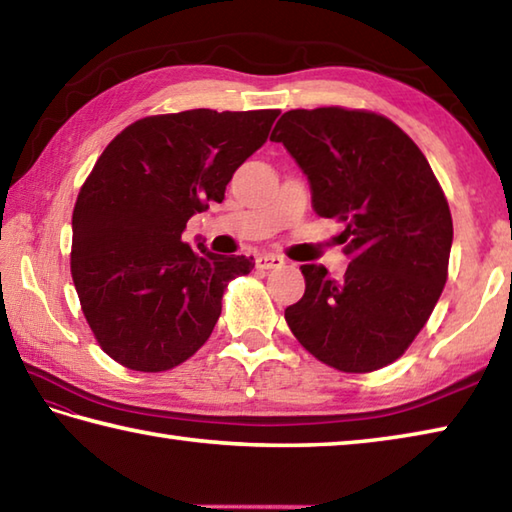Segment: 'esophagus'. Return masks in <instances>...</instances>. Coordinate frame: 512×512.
I'll return each mask as SVG.
<instances>
[{
	"mask_svg": "<svg viewBox=\"0 0 512 512\" xmlns=\"http://www.w3.org/2000/svg\"><path fill=\"white\" fill-rule=\"evenodd\" d=\"M286 262H284V257H279V255H259L257 259H255V266L259 268V270H273V268H282Z\"/></svg>",
	"mask_w": 512,
	"mask_h": 512,
	"instance_id": "34e87169",
	"label": "esophagus"
}]
</instances>
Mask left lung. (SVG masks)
Returning <instances> with one entry per match:
<instances>
[{
	"label": "left lung",
	"instance_id": "obj_1",
	"mask_svg": "<svg viewBox=\"0 0 512 512\" xmlns=\"http://www.w3.org/2000/svg\"><path fill=\"white\" fill-rule=\"evenodd\" d=\"M273 142L304 170L319 217L346 228L342 282L302 266L306 293L286 324L310 355L342 373L393 364L428 322L448 279L453 217L419 146L362 108L288 110Z\"/></svg>",
	"mask_w": 512,
	"mask_h": 512
}]
</instances>
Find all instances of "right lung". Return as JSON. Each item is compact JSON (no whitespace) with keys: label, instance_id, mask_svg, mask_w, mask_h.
Returning <instances> with one entry per match:
<instances>
[{"label":"right lung","instance_id":"obj_1","mask_svg":"<svg viewBox=\"0 0 512 512\" xmlns=\"http://www.w3.org/2000/svg\"><path fill=\"white\" fill-rule=\"evenodd\" d=\"M279 110L195 108L126 126L99 155L73 210L70 273L97 344L117 364L162 373L193 357L253 257L195 253L182 233L222 202Z\"/></svg>","mask_w":512,"mask_h":512}]
</instances>
